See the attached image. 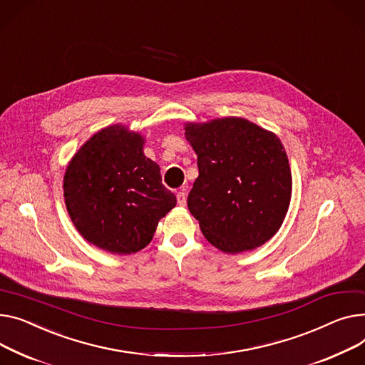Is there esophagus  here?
Wrapping results in <instances>:
<instances>
[{
  "label": "esophagus",
  "mask_w": 365,
  "mask_h": 365,
  "mask_svg": "<svg viewBox=\"0 0 365 365\" xmlns=\"http://www.w3.org/2000/svg\"><path fill=\"white\" fill-rule=\"evenodd\" d=\"M176 198H178V204L179 205H186V193L183 192V190H180V192H178L176 193Z\"/></svg>",
  "instance_id": "1"
}]
</instances>
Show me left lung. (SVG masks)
I'll return each instance as SVG.
<instances>
[{
	"label": "left lung",
	"instance_id": "obj_1",
	"mask_svg": "<svg viewBox=\"0 0 365 365\" xmlns=\"http://www.w3.org/2000/svg\"><path fill=\"white\" fill-rule=\"evenodd\" d=\"M200 176L187 207L210 244L223 252L250 251L280 229L292 175L280 139L239 117L185 126Z\"/></svg>",
	"mask_w": 365,
	"mask_h": 365
}]
</instances>
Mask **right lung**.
<instances>
[{
	"instance_id": "right-lung-1",
	"label": "right lung",
	"mask_w": 365,
	"mask_h": 365,
	"mask_svg": "<svg viewBox=\"0 0 365 365\" xmlns=\"http://www.w3.org/2000/svg\"><path fill=\"white\" fill-rule=\"evenodd\" d=\"M142 145L143 138L125 126L106 128L82 145L64 175L73 225L89 244L113 254L147 247L160 218L176 205Z\"/></svg>"
}]
</instances>
